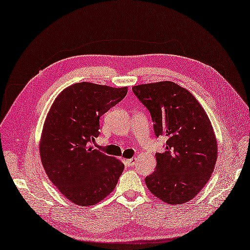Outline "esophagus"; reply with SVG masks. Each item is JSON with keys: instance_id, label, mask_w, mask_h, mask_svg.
<instances>
[{"instance_id": "34e87169", "label": "esophagus", "mask_w": 250, "mask_h": 250, "mask_svg": "<svg viewBox=\"0 0 250 250\" xmlns=\"http://www.w3.org/2000/svg\"><path fill=\"white\" fill-rule=\"evenodd\" d=\"M124 163L126 167H133L136 164V158H131V159L124 160Z\"/></svg>"}]
</instances>
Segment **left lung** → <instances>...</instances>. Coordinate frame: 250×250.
Wrapping results in <instances>:
<instances>
[{"label": "left lung", "instance_id": "obj_1", "mask_svg": "<svg viewBox=\"0 0 250 250\" xmlns=\"http://www.w3.org/2000/svg\"><path fill=\"white\" fill-rule=\"evenodd\" d=\"M132 91L149 111L156 137L167 139L146 186L164 203L185 204L208 182L217 159L208 115L190 91L173 82L139 84Z\"/></svg>", "mask_w": 250, "mask_h": 250}]
</instances>
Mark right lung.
<instances>
[{"mask_svg": "<svg viewBox=\"0 0 250 250\" xmlns=\"http://www.w3.org/2000/svg\"><path fill=\"white\" fill-rule=\"evenodd\" d=\"M127 87L78 83L65 88L48 111L39 145L48 178L78 206H93L110 194L124 164L90 143L100 135V118L124 99Z\"/></svg>", "mask_w": 250, "mask_h": 250, "instance_id": "obj_1", "label": "right lung"}]
</instances>
